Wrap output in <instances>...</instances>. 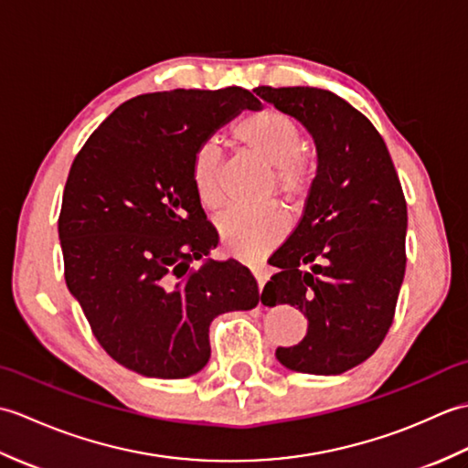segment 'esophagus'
<instances>
[{"mask_svg": "<svg viewBox=\"0 0 468 468\" xmlns=\"http://www.w3.org/2000/svg\"><path fill=\"white\" fill-rule=\"evenodd\" d=\"M251 273H253V277L257 280V285H260V292H261V287L265 285V282H267V277H270V273H267V270L263 265H253L251 267Z\"/></svg>", "mask_w": 468, "mask_h": 468, "instance_id": "esophagus-1", "label": "esophagus"}]
</instances>
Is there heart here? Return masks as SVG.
<instances>
[{
    "label": "heart",
    "instance_id": "b5f03b06",
    "mask_svg": "<svg viewBox=\"0 0 468 468\" xmlns=\"http://www.w3.org/2000/svg\"><path fill=\"white\" fill-rule=\"evenodd\" d=\"M235 138L247 153L271 168L270 188L287 203L302 201L310 191L314 171L302 156L305 138L302 126L277 108H263L245 116L235 126ZM223 154L211 141L197 148L191 178L197 198L207 208L223 205L221 188ZM218 237L229 255L243 261H257L282 239L287 223L273 205L260 208H231L217 221Z\"/></svg>",
    "mask_w": 468,
    "mask_h": 468
}]
</instances>
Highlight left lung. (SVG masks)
<instances>
[{"mask_svg": "<svg viewBox=\"0 0 468 468\" xmlns=\"http://www.w3.org/2000/svg\"><path fill=\"white\" fill-rule=\"evenodd\" d=\"M312 134L317 171L303 217L271 255L263 305H297L307 334L275 357L293 372L335 376L367 360L394 320L406 270L404 193L384 138L344 98L320 88L253 90Z\"/></svg>", "mask_w": 468, "mask_h": 468, "instance_id": "8db88e82", "label": "left lung"}]
</instances>
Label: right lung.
<instances>
[{
  "instance_id": "right-lung-1",
  "label": "right lung",
  "mask_w": 468,
  "mask_h": 468,
  "mask_svg": "<svg viewBox=\"0 0 468 468\" xmlns=\"http://www.w3.org/2000/svg\"><path fill=\"white\" fill-rule=\"evenodd\" d=\"M260 108L239 86L143 94L74 158L58 218L66 285L98 344L128 370L197 374L211 357L215 317L260 303L247 267L208 257L217 235L191 178L197 148Z\"/></svg>"
}]
</instances>
